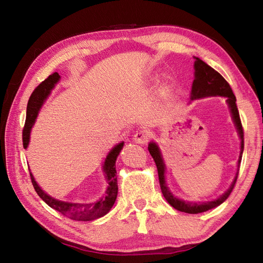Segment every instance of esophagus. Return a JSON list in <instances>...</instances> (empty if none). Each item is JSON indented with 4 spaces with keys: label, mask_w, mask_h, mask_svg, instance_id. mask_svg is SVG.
<instances>
[{
    "label": "esophagus",
    "mask_w": 263,
    "mask_h": 263,
    "mask_svg": "<svg viewBox=\"0 0 263 263\" xmlns=\"http://www.w3.org/2000/svg\"><path fill=\"white\" fill-rule=\"evenodd\" d=\"M134 141L139 145H145L149 140V135L145 130H138L136 134L134 135Z\"/></svg>",
    "instance_id": "34e87169"
}]
</instances>
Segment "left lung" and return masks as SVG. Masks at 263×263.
<instances>
[{"instance_id":"left-lung-1","label":"left lung","mask_w":263,"mask_h":263,"mask_svg":"<svg viewBox=\"0 0 263 263\" xmlns=\"http://www.w3.org/2000/svg\"><path fill=\"white\" fill-rule=\"evenodd\" d=\"M194 81L192 84V90H191V101L197 100V99H203V98H209V97H222L226 98V102L228 104V107L230 109V113H232L233 121L235 123V126L237 128L238 135H239L240 138V154L239 159H238L237 163V173L233 180V183L230 184L229 189L226 191L224 194H221L216 200L209 201V202H187L183 201L181 198H178L174 196L171 191L169 190L168 185L165 183V164L163 161V158L161 155V151L159 149L158 145L156 142L151 141L148 145V150L154 158L156 162L157 169H158V176H159V183H160L161 192L172 208L180 212H184L187 214H198L203 213L209 210L215 209L219 206L221 203H224L228 196L232 193V191L236 184V181L238 178V173H239V166L241 162V157H242V151H243V130H242V125L239 117V112H238V108L236 105V97L233 93L232 87L228 84V82L222 78L216 70H214L212 67H210L208 63L201 60L200 58L194 57Z\"/></svg>"}]
</instances>
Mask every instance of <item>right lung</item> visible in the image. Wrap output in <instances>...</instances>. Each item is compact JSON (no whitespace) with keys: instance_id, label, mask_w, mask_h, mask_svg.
I'll list each match as a JSON object with an SVG mask.
<instances>
[{"instance_id":"1","label":"right lung","mask_w":263,"mask_h":263,"mask_svg":"<svg viewBox=\"0 0 263 263\" xmlns=\"http://www.w3.org/2000/svg\"><path fill=\"white\" fill-rule=\"evenodd\" d=\"M59 80H60V76L57 72L50 74L45 81H43L36 87L34 92L30 95V98L28 100V104H27V110H26V122L23 129V145L25 149L28 147L30 130L35 124L39 110H41L45 101L49 97L52 89L55 86V84L59 82ZM123 147H124V142L123 141L119 142V144H117L106 156L104 164H103V172L105 173V179L108 186L103 197H101L97 202L69 203L65 201L55 200V198L51 197L50 195L44 192L42 187L37 184L35 178L30 172L31 183H33L34 189L37 192V194L39 195V197H41L47 205H49L51 209L61 213L62 215H65L66 217H69L74 220H80V221H90V220L98 219L106 215L110 211V209L113 208V205L116 201L118 186H117L115 163H116V159L119 153H121V150L123 149Z\"/></svg>"}]
</instances>
